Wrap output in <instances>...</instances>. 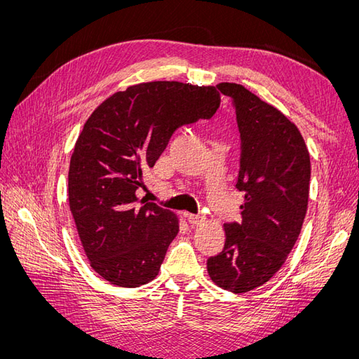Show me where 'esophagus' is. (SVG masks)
Instances as JSON below:
<instances>
[{
	"mask_svg": "<svg viewBox=\"0 0 359 359\" xmlns=\"http://www.w3.org/2000/svg\"><path fill=\"white\" fill-rule=\"evenodd\" d=\"M186 219L191 226H199L205 222L203 215H196V214H186Z\"/></svg>",
	"mask_w": 359,
	"mask_h": 359,
	"instance_id": "34e87169",
	"label": "esophagus"
}]
</instances>
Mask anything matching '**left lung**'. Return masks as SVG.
Segmentation results:
<instances>
[{"label": "left lung", "mask_w": 359, "mask_h": 359, "mask_svg": "<svg viewBox=\"0 0 359 359\" xmlns=\"http://www.w3.org/2000/svg\"><path fill=\"white\" fill-rule=\"evenodd\" d=\"M235 104L241 137L235 187L241 223H227L224 247L206 260L214 283L233 293L265 285L283 266L306 219L310 154L298 127L240 83L217 85Z\"/></svg>", "instance_id": "left-lung-1"}]
</instances>
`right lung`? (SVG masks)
Here are the masks:
<instances>
[{
  "label": "right lung",
  "mask_w": 359,
  "mask_h": 359,
  "mask_svg": "<svg viewBox=\"0 0 359 359\" xmlns=\"http://www.w3.org/2000/svg\"><path fill=\"white\" fill-rule=\"evenodd\" d=\"M219 106L211 85L142 82L107 97L85 121L70 157L69 205L86 259L111 285L137 287L157 277L180 220L139 203L136 190L173 132Z\"/></svg>",
  "instance_id": "add662e5"
}]
</instances>
